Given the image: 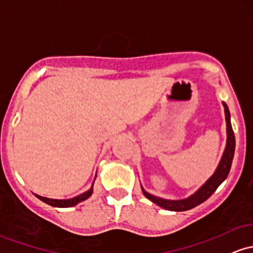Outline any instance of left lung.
<instances>
[{
    "label": "left lung",
    "instance_id": "left-lung-1",
    "mask_svg": "<svg viewBox=\"0 0 253 253\" xmlns=\"http://www.w3.org/2000/svg\"><path fill=\"white\" fill-rule=\"evenodd\" d=\"M224 108V115H226V125H227V141H226V148H224L223 154L218 162L217 167H216L215 171L212 175L204 182L196 192L188 196L187 198L184 199H166L161 198V197L154 196V194L146 192L141 186V191H143L144 196L150 199L152 203H155L158 207L163 208L166 210H170V211H186L192 208L197 207V205L202 204L203 202L207 201L211 194L215 192L216 188L220 186L224 180L228 176L230 167H232V161L234 157V150H235V137L234 132H233L232 124H230V113L228 107L224 102H222Z\"/></svg>",
    "mask_w": 253,
    "mask_h": 253
}]
</instances>
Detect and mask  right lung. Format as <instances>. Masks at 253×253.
I'll return each instance as SVG.
<instances>
[{"label": "right lung", "mask_w": 253, "mask_h": 253, "mask_svg": "<svg viewBox=\"0 0 253 253\" xmlns=\"http://www.w3.org/2000/svg\"><path fill=\"white\" fill-rule=\"evenodd\" d=\"M96 176H97V174H96ZM96 176H95V179H93V182H92V185H91V187L88 188V190L86 191V192L79 194V196L73 197V198H68V199H52V198H46V197L38 196V194H35V196L37 197L38 199H41L42 202H44V203L51 205V207H55V208H71V207H74V205L79 204L80 202H84L85 199H87L88 197H90L91 194H92V192H93V184H95Z\"/></svg>", "instance_id": "add662e5"}]
</instances>
